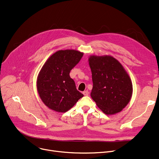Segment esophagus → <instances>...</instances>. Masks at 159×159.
<instances>
[{
  "mask_svg": "<svg viewBox=\"0 0 159 159\" xmlns=\"http://www.w3.org/2000/svg\"><path fill=\"white\" fill-rule=\"evenodd\" d=\"M83 94H84V95H85V96H88L89 95V91L88 90L83 91Z\"/></svg>",
  "mask_w": 159,
  "mask_h": 159,
  "instance_id": "1",
  "label": "esophagus"
}]
</instances>
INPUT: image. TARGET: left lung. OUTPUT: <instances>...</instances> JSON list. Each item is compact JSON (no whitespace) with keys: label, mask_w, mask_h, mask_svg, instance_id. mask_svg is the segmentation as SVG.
Segmentation results:
<instances>
[{"label":"left lung","mask_w":159,"mask_h":159,"mask_svg":"<svg viewBox=\"0 0 159 159\" xmlns=\"http://www.w3.org/2000/svg\"><path fill=\"white\" fill-rule=\"evenodd\" d=\"M89 64L92 73L91 97L106 115L119 113L129 102L133 86L121 64L111 56H91Z\"/></svg>","instance_id":"8db88e82"}]
</instances>
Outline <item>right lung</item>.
Returning a JSON list of instances; mask_svg holds the SVG:
<instances>
[{
	"label": "right lung",
	"mask_w": 159,
	"mask_h": 159,
	"mask_svg": "<svg viewBox=\"0 0 159 159\" xmlns=\"http://www.w3.org/2000/svg\"><path fill=\"white\" fill-rule=\"evenodd\" d=\"M82 56V53L76 50H60L50 57L42 68L37 90L42 101L50 109L66 112L84 96L70 76V71Z\"/></svg>",
	"instance_id": "add662e5"
}]
</instances>
